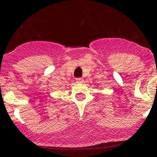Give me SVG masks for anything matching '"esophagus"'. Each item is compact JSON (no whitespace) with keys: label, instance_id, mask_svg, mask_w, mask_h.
<instances>
[{"label":"esophagus","instance_id":"1","mask_svg":"<svg viewBox=\"0 0 157 157\" xmlns=\"http://www.w3.org/2000/svg\"><path fill=\"white\" fill-rule=\"evenodd\" d=\"M76 80H77V83H83V78H77Z\"/></svg>","mask_w":157,"mask_h":157}]
</instances>
